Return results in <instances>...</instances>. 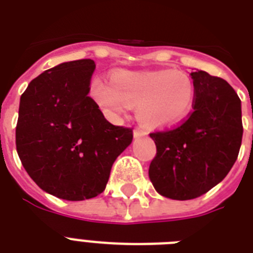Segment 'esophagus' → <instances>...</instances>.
<instances>
[{
	"label": "esophagus",
	"instance_id": "esophagus-1",
	"mask_svg": "<svg viewBox=\"0 0 253 253\" xmlns=\"http://www.w3.org/2000/svg\"><path fill=\"white\" fill-rule=\"evenodd\" d=\"M146 135H147L146 131L140 130V128H135V130H134L135 138H142V136H146Z\"/></svg>",
	"mask_w": 253,
	"mask_h": 253
}]
</instances>
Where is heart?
Wrapping results in <instances>:
<instances>
[{"label": "heart", "mask_w": 253, "mask_h": 253, "mask_svg": "<svg viewBox=\"0 0 253 253\" xmlns=\"http://www.w3.org/2000/svg\"><path fill=\"white\" fill-rule=\"evenodd\" d=\"M90 95L105 113L118 115L136 107L139 123L148 130H164L181 123L192 113L196 87L188 75L174 71H118L107 81L91 80Z\"/></svg>", "instance_id": "b5f03b06"}]
</instances>
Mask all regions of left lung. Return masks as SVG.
I'll return each mask as SVG.
<instances>
[{
    "instance_id": "1",
    "label": "left lung",
    "mask_w": 253,
    "mask_h": 253,
    "mask_svg": "<svg viewBox=\"0 0 253 253\" xmlns=\"http://www.w3.org/2000/svg\"><path fill=\"white\" fill-rule=\"evenodd\" d=\"M193 113L181 126L150 136L156 144L148 176L156 192L186 201L208 193L227 176L238 159L243 125L242 103L227 81L192 72Z\"/></svg>"
}]
</instances>
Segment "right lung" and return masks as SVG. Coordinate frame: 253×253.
Returning <instances> with one entry per match:
<instances>
[{
	"instance_id": "add662e5",
	"label": "right lung",
	"mask_w": 253,
	"mask_h": 253,
	"mask_svg": "<svg viewBox=\"0 0 253 253\" xmlns=\"http://www.w3.org/2000/svg\"><path fill=\"white\" fill-rule=\"evenodd\" d=\"M95 64L67 61L34 79L21 95L15 144L35 184L67 201L97 197L132 130L114 126L89 97Z\"/></svg>"
}]
</instances>
